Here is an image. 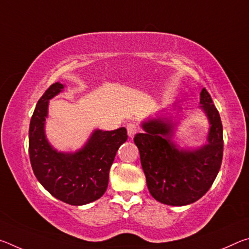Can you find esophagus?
<instances>
[{
  "mask_svg": "<svg viewBox=\"0 0 249 249\" xmlns=\"http://www.w3.org/2000/svg\"><path fill=\"white\" fill-rule=\"evenodd\" d=\"M126 128H127V134H128V136L130 138L134 137L135 134H136L138 130H140V127H138V125L135 124V123L127 124V125H126Z\"/></svg>",
  "mask_w": 249,
  "mask_h": 249,
  "instance_id": "34e87169",
  "label": "esophagus"
}]
</instances>
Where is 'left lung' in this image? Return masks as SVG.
<instances>
[{"label": "left lung", "instance_id": "obj_1", "mask_svg": "<svg viewBox=\"0 0 249 249\" xmlns=\"http://www.w3.org/2000/svg\"><path fill=\"white\" fill-rule=\"evenodd\" d=\"M200 104L208 116V142L197 149H179L174 142L175 123L167 117L142 122L145 133L135 135L147 187L154 199L174 206L191 204L203 196L220 171L223 126L212 98L203 88Z\"/></svg>", "mask_w": 249, "mask_h": 249}]
</instances>
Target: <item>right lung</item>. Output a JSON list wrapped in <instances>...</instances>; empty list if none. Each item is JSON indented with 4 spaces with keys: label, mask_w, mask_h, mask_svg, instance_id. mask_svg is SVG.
<instances>
[{
    "label": "right lung",
    "mask_w": 249,
    "mask_h": 249,
    "mask_svg": "<svg viewBox=\"0 0 249 249\" xmlns=\"http://www.w3.org/2000/svg\"><path fill=\"white\" fill-rule=\"evenodd\" d=\"M64 84L56 82L38 100L29 124L28 151L34 174L50 195L65 203L84 205L107 191L108 172L120 146L127 141L125 127L95 129L81 149L61 153L45 135L49 100L60 93Z\"/></svg>",
    "instance_id": "add662e5"
}]
</instances>
